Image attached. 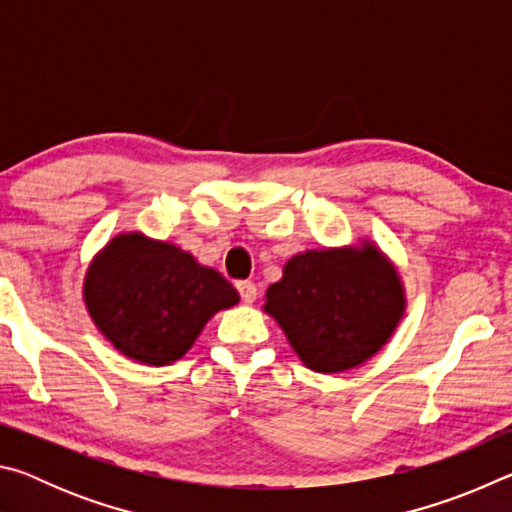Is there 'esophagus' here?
Masks as SVG:
<instances>
[{
	"instance_id": "obj_1",
	"label": "esophagus",
	"mask_w": 512,
	"mask_h": 512,
	"mask_svg": "<svg viewBox=\"0 0 512 512\" xmlns=\"http://www.w3.org/2000/svg\"><path fill=\"white\" fill-rule=\"evenodd\" d=\"M237 291H239V296H241V300L246 302V305H250V302H255V298H257V287L250 280L237 282Z\"/></svg>"
}]
</instances>
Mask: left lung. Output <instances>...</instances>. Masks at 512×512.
<instances>
[{"mask_svg":"<svg viewBox=\"0 0 512 512\" xmlns=\"http://www.w3.org/2000/svg\"><path fill=\"white\" fill-rule=\"evenodd\" d=\"M309 370L332 375L366 363L406 311L402 275L375 241L293 255L264 307Z\"/></svg>","mask_w":512,"mask_h":512,"instance_id":"obj_1","label":"left lung"}]
</instances>
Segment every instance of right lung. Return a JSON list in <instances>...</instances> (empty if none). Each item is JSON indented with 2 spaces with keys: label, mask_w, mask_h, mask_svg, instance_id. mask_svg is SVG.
Segmentation results:
<instances>
[{
  "label": "right lung",
  "mask_w": 512,
  "mask_h": 512,
  "mask_svg": "<svg viewBox=\"0 0 512 512\" xmlns=\"http://www.w3.org/2000/svg\"><path fill=\"white\" fill-rule=\"evenodd\" d=\"M85 309L124 357L144 366L183 359L214 314L235 307L225 277L169 241L119 232L85 271Z\"/></svg>",
  "instance_id": "right-lung-1"
}]
</instances>
